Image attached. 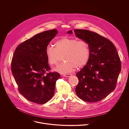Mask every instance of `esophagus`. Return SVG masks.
I'll list each match as a JSON object with an SVG mask.
<instances>
[{
	"instance_id": "34e87169",
	"label": "esophagus",
	"mask_w": 129,
	"mask_h": 129,
	"mask_svg": "<svg viewBox=\"0 0 129 129\" xmlns=\"http://www.w3.org/2000/svg\"><path fill=\"white\" fill-rule=\"evenodd\" d=\"M72 74H71V73H67V74H64L63 75L64 77H70L71 76H72Z\"/></svg>"
}]
</instances>
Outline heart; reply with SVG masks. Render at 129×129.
Returning a JSON list of instances; mask_svg holds the SVG:
<instances>
[{"mask_svg": "<svg viewBox=\"0 0 129 129\" xmlns=\"http://www.w3.org/2000/svg\"><path fill=\"white\" fill-rule=\"evenodd\" d=\"M54 45L55 47L48 45L46 48L45 54L49 64L57 65L62 55L65 61L55 68L54 70L66 73L75 68H82L87 63L90 57V49L85 41L65 37L58 40Z\"/></svg>", "mask_w": 129, "mask_h": 129, "instance_id": "heart-1", "label": "heart"}]
</instances>
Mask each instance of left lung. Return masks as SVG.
Here are the masks:
<instances>
[{"label": "left lung", "instance_id": "8db88e82", "mask_svg": "<svg viewBox=\"0 0 129 129\" xmlns=\"http://www.w3.org/2000/svg\"><path fill=\"white\" fill-rule=\"evenodd\" d=\"M74 32L88 44L90 49L87 63L76 74L79 83L76 93L85 102H99L116 88L121 68L120 58L114 44L104 37L86 29H74Z\"/></svg>", "mask_w": 129, "mask_h": 129}]
</instances>
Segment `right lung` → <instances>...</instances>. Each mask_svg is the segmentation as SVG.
<instances>
[{"instance_id": "1", "label": "right lung", "mask_w": 129, "mask_h": 129, "mask_svg": "<svg viewBox=\"0 0 129 129\" xmlns=\"http://www.w3.org/2000/svg\"><path fill=\"white\" fill-rule=\"evenodd\" d=\"M58 34L56 29L35 35L18 45L14 53L11 70L19 92L28 101L38 104L49 101L61 76L50 72L45 54L46 47Z\"/></svg>"}]
</instances>
